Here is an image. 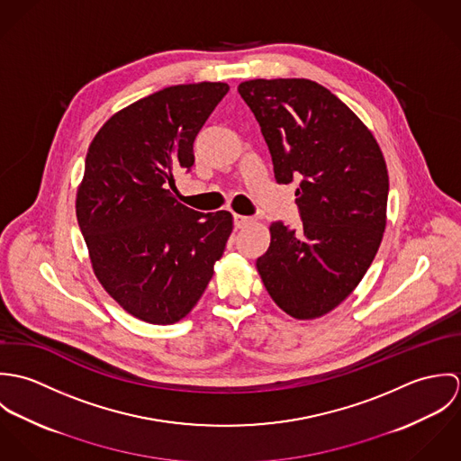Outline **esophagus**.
Instances as JSON below:
<instances>
[{
  "label": "esophagus",
  "instance_id": "1",
  "mask_svg": "<svg viewBox=\"0 0 461 461\" xmlns=\"http://www.w3.org/2000/svg\"><path fill=\"white\" fill-rule=\"evenodd\" d=\"M252 221H254V218H250V216H243V214H234V225H236L238 229H243V227L250 225Z\"/></svg>",
  "mask_w": 461,
  "mask_h": 461
}]
</instances>
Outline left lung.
<instances>
[{
    "label": "left lung",
    "mask_w": 461,
    "mask_h": 461,
    "mask_svg": "<svg viewBox=\"0 0 461 461\" xmlns=\"http://www.w3.org/2000/svg\"><path fill=\"white\" fill-rule=\"evenodd\" d=\"M238 92L254 112L278 185L300 181V230L269 225L258 271L294 320L342 303L373 263L387 225L389 172L371 130L323 85L305 77L250 79Z\"/></svg>",
    "instance_id": "obj_1"
}]
</instances>
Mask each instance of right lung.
I'll return each instance as SVG.
<instances>
[{
    "mask_svg": "<svg viewBox=\"0 0 461 461\" xmlns=\"http://www.w3.org/2000/svg\"><path fill=\"white\" fill-rule=\"evenodd\" d=\"M227 92L221 81L163 88L112 115L88 147L76 218L92 269L145 323L172 325L192 312L232 232L229 211L203 214L172 194Z\"/></svg>",
    "mask_w": 461,
    "mask_h": 461,
    "instance_id": "add662e5",
    "label": "right lung"
}]
</instances>
